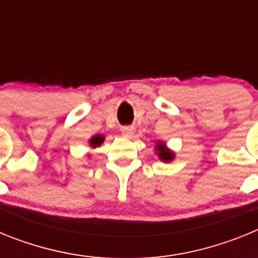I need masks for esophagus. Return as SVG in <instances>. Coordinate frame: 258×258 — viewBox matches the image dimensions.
<instances>
[{
    "label": "esophagus",
    "instance_id": "obj_1",
    "mask_svg": "<svg viewBox=\"0 0 258 258\" xmlns=\"http://www.w3.org/2000/svg\"><path fill=\"white\" fill-rule=\"evenodd\" d=\"M121 132L125 137H129V138H131V137H133L134 133H136V127L132 126V125H127V126L122 127Z\"/></svg>",
    "mask_w": 258,
    "mask_h": 258
}]
</instances>
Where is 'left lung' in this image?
I'll use <instances>...</instances> for the list:
<instances>
[{
    "label": "left lung",
    "instance_id": "obj_1",
    "mask_svg": "<svg viewBox=\"0 0 258 258\" xmlns=\"http://www.w3.org/2000/svg\"><path fill=\"white\" fill-rule=\"evenodd\" d=\"M156 149H157V151H159V157H160L161 160H164V161L172 160L173 154L169 151V150L165 149V146H164L163 143L161 142L159 143V145L156 146Z\"/></svg>",
    "mask_w": 258,
    "mask_h": 258
}]
</instances>
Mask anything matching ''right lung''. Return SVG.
Here are the masks:
<instances>
[{
    "label": "right lung",
    "mask_w": 258,
    "mask_h": 258,
    "mask_svg": "<svg viewBox=\"0 0 258 258\" xmlns=\"http://www.w3.org/2000/svg\"><path fill=\"white\" fill-rule=\"evenodd\" d=\"M102 142H103V137L102 136H95L90 140V145H92L93 147H97V146L101 145Z\"/></svg>",
    "instance_id": "right-lung-1"
}]
</instances>
